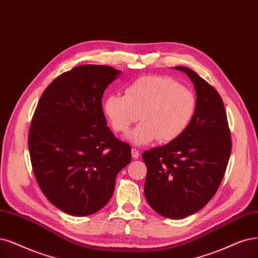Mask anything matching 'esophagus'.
Returning a JSON list of instances; mask_svg holds the SVG:
<instances>
[{
    "mask_svg": "<svg viewBox=\"0 0 258 258\" xmlns=\"http://www.w3.org/2000/svg\"><path fill=\"white\" fill-rule=\"evenodd\" d=\"M132 157L134 158V159H137L138 157H139V152H138V150H136V149H132Z\"/></svg>",
    "mask_w": 258,
    "mask_h": 258,
    "instance_id": "1",
    "label": "esophagus"
}]
</instances>
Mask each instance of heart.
I'll return each instance as SVG.
<instances>
[{"label": "heart", "instance_id": "1", "mask_svg": "<svg viewBox=\"0 0 258 258\" xmlns=\"http://www.w3.org/2000/svg\"><path fill=\"white\" fill-rule=\"evenodd\" d=\"M197 107L195 93L168 76L147 75L132 82L124 95L111 94L104 102V111L112 128L126 132L133 123L141 121L126 135L136 146H147L157 139L169 144L189 126Z\"/></svg>", "mask_w": 258, "mask_h": 258}]
</instances>
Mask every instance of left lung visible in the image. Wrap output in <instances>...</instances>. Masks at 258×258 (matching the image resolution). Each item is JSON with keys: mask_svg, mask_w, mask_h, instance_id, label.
<instances>
[{"mask_svg": "<svg viewBox=\"0 0 258 258\" xmlns=\"http://www.w3.org/2000/svg\"><path fill=\"white\" fill-rule=\"evenodd\" d=\"M197 95L195 116L172 142L146 151L145 196L160 216L183 219L203 208L215 196L230 159L232 141L222 99L217 90L186 67Z\"/></svg>", "mask_w": 258, "mask_h": 258, "instance_id": "1", "label": "left lung"}]
</instances>
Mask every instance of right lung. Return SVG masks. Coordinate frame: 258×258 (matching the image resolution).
<instances>
[{"mask_svg": "<svg viewBox=\"0 0 258 258\" xmlns=\"http://www.w3.org/2000/svg\"><path fill=\"white\" fill-rule=\"evenodd\" d=\"M108 66L82 64L47 86L28 135L34 174L46 199L71 216L97 213L110 200L131 147L113 136L102 108L119 78Z\"/></svg>", "mask_w": 258, "mask_h": 258, "instance_id": "1", "label": "right lung"}]
</instances>
